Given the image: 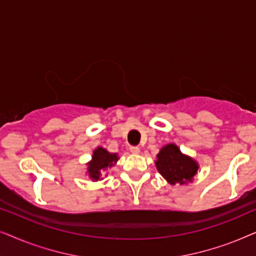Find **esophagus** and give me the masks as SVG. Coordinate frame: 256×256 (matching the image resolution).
Returning <instances> with one entry per match:
<instances>
[{
    "instance_id": "34e87169",
    "label": "esophagus",
    "mask_w": 256,
    "mask_h": 256,
    "mask_svg": "<svg viewBox=\"0 0 256 256\" xmlns=\"http://www.w3.org/2000/svg\"><path fill=\"white\" fill-rule=\"evenodd\" d=\"M129 150H130V152H132V154H138L140 152V148H138V146H130Z\"/></svg>"
}]
</instances>
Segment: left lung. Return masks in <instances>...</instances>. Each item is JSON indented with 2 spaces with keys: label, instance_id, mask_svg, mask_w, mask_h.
I'll return each instance as SVG.
<instances>
[{
  "label": "left lung",
  "instance_id": "8db88e82",
  "mask_svg": "<svg viewBox=\"0 0 256 256\" xmlns=\"http://www.w3.org/2000/svg\"><path fill=\"white\" fill-rule=\"evenodd\" d=\"M156 168L170 184L174 185L191 180L197 174L198 164L188 156L183 155L177 146L168 144L157 155Z\"/></svg>",
  "mask_w": 256,
  "mask_h": 256
}]
</instances>
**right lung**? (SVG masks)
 Masks as SVG:
<instances>
[{
	"instance_id": "add662e5",
	"label": "right lung",
	"mask_w": 256,
	"mask_h": 256,
	"mask_svg": "<svg viewBox=\"0 0 256 256\" xmlns=\"http://www.w3.org/2000/svg\"><path fill=\"white\" fill-rule=\"evenodd\" d=\"M118 160V158L116 154L108 152L106 149L100 148V146L96 148L93 152L92 160L88 163V168H87V171H88L90 178L96 180H99L101 172L106 168L113 166Z\"/></svg>"
}]
</instances>
